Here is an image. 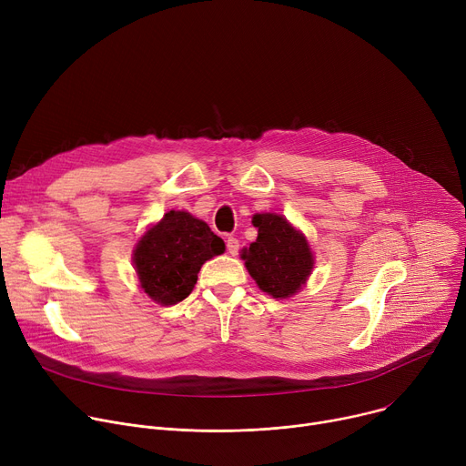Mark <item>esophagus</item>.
<instances>
[{
    "label": "esophagus",
    "mask_w": 466,
    "mask_h": 466,
    "mask_svg": "<svg viewBox=\"0 0 466 466\" xmlns=\"http://www.w3.org/2000/svg\"><path fill=\"white\" fill-rule=\"evenodd\" d=\"M227 250L230 252L232 257H236V255H238V250H239V241H238L234 236L227 238Z\"/></svg>",
    "instance_id": "obj_1"
}]
</instances>
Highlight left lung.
<instances>
[{
	"label": "left lung",
	"instance_id": "obj_1",
	"mask_svg": "<svg viewBox=\"0 0 466 466\" xmlns=\"http://www.w3.org/2000/svg\"><path fill=\"white\" fill-rule=\"evenodd\" d=\"M252 225L258 228L257 241L241 248V260L260 289L284 299L309 279L314 258L303 234L282 216L257 214Z\"/></svg>",
	"mask_w": 466,
	"mask_h": 466
}]
</instances>
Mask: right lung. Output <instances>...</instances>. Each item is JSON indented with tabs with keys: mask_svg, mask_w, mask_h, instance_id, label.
<instances>
[{
	"mask_svg": "<svg viewBox=\"0 0 466 466\" xmlns=\"http://www.w3.org/2000/svg\"><path fill=\"white\" fill-rule=\"evenodd\" d=\"M225 252V241L187 211L171 209L137 243L134 262L141 288L159 305L184 301L202 264Z\"/></svg>",
	"mask_w": 466,
	"mask_h": 466,
	"instance_id": "right-lung-1",
	"label": "right lung"
}]
</instances>
